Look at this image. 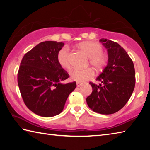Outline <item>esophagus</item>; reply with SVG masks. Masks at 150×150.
Listing matches in <instances>:
<instances>
[{
    "label": "esophagus",
    "mask_w": 150,
    "mask_h": 150,
    "mask_svg": "<svg viewBox=\"0 0 150 150\" xmlns=\"http://www.w3.org/2000/svg\"><path fill=\"white\" fill-rule=\"evenodd\" d=\"M82 84H83V83H80V82H77V87H80V86H81V85H82Z\"/></svg>",
    "instance_id": "34e87169"
}]
</instances>
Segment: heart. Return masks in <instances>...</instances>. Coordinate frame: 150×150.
<instances>
[{
    "label": "heart",
    "instance_id": "obj_1",
    "mask_svg": "<svg viewBox=\"0 0 150 150\" xmlns=\"http://www.w3.org/2000/svg\"><path fill=\"white\" fill-rule=\"evenodd\" d=\"M79 47L89 57L91 66L96 70H100L108 62V57L103 52V47L100 44L96 42H83L79 45ZM57 62L64 69H69L71 66L70 50L67 46L61 48L57 55ZM93 71L90 69H74L69 73L70 78L77 82H84L93 77Z\"/></svg>",
    "mask_w": 150,
    "mask_h": 150
}]
</instances>
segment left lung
<instances>
[{"instance_id":"obj_1","label":"left lung","mask_w":150,"mask_h":150,"mask_svg":"<svg viewBox=\"0 0 150 150\" xmlns=\"http://www.w3.org/2000/svg\"><path fill=\"white\" fill-rule=\"evenodd\" d=\"M108 51V63L96 79L99 85L90 82L93 92L87 98L91 110L111 115L122 108L135 87V69L132 60L123 47L110 40H100Z\"/></svg>"}]
</instances>
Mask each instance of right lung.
I'll list each match as a JSON object with an SVG mask.
<instances>
[{"label": "right lung", "instance_id": "add662e5", "mask_svg": "<svg viewBox=\"0 0 150 150\" xmlns=\"http://www.w3.org/2000/svg\"><path fill=\"white\" fill-rule=\"evenodd\" d=\"M63 42L45 41L24 55L18 72V84L22 99L30 110L43 117L62 112L76 82L62 84L69 77L57 62Z\"/></svg>", "mask_w": 150, "mask_h": 150}]
</instances>
